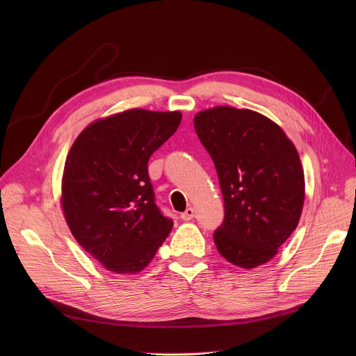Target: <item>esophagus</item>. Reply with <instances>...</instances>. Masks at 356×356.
Segmentation results:
<instances>
[{
    "instance_id": "34e87169",
    "label": "esophagus",
    "mask_w": 356,
    "mask_h": 356,
    "mask_svg": "<svg viewBox=\"0 0 356 356\" xmlns=\"http://www.w3.org/2000/svg\"><path fill=\"white\" fill-rule=\"evenodd\" d=\"M193 216H195V209L193 208H188L180 215V218L183 220H191V219H193Z\"/></svg>"
}]
</instances>
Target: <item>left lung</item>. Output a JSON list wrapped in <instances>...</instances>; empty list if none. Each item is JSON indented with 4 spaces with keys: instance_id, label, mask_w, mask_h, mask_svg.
I'll use <instances>...</instances> for the list:
<instances>
[{
    "instance_id": "1",
    "label": "left lung",
    "mask_w": 356,
    "mask_h": 356,
    "mask_svg": "<svg viewBox=\"0 0 356 356\" xmlns=\"http://www.w3.org/2000/svg\"><path fill=\"white\" fill-rule=\"evenodd\" d=\"M193 121L225 204L213 232L219 254L242 268L267 263L303 209L305 175L296 147L275 122L250 109L216 106Z\"/></svg>"
}]
</instances>
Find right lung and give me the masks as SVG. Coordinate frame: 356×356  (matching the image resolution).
<instances>
[{
  "instance_id": "1",
  "label": "right lung",
  "mask_w": 356,
  "mask_h": 356,
  "mask_svg": "<svg viewBox=\"0 0 356 356\" xmlns=\"http://www.w3.org/2000/svg\"><path fill=\"white\" fill-rule=\"evenodd\" d=\"M181 114L129 109L86 127L67 154L62 207L79 245L109 271L148 266L173 228L156 203L148 160Z\"/></svg>"
}]
</instances>
